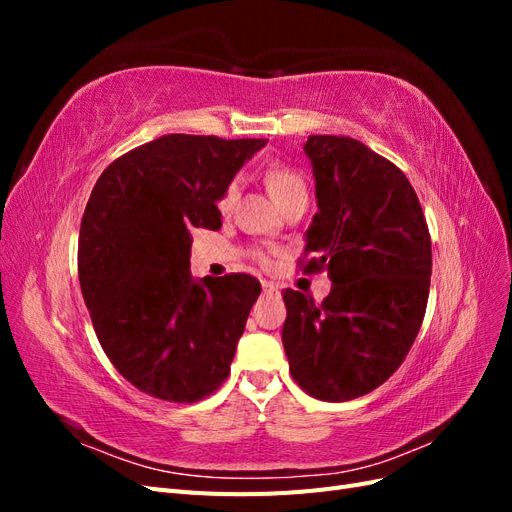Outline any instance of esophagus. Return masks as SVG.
<instances>
[{
	"label": "esophagus",
	"mask_w": 512,
	"mask_h": 512,
	"mask_svg": "<svg viewBox=\"0 0 512 512\" xmlns=\"http://www.w3.org/2000/svg\"><path fill=\"white\" fill-rule=\"evenodd\" d=\"M262 290H265L267 294H280V286L273 282H262Z\"/></svg>",
	"instance_id": "34e87169"
}]
</instances>
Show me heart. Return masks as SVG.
Masks as SVG:
<instances>
[{"label": "heart", "mask_w": 512, "mask_h": 512, "mask_svg": "<svg viewBox=\"0 0 512 512\" xmlns=\"http://www.w3.org/2000/svg\"><path fill=\"white\" fill-rule=\"evenodd\" d=\"M265 183H267L271 196L277 200V205L286 203L288 198L297 196V194H307V185H305L301 173H297V170L290 166H284V164L271 166L265 173ZM237 196H239V179H232L226 183L224 192L218 198L220 213H230L232 207H235V203H237ZM256 258L260 265H267L269 262L267 256L260 252H256Z\"/></svg>", "instance_id": "b5f03b06"}]
</instances>
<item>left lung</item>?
Masks as SVG:
<instances>
[{
  "mask_svg": "<svg viewBox=\"0 0 512 512\" xmlns=\"http://www.w3.org/2000/svg\"><path fill=\"white\" fill-rule=\"evenodd\" d=\"M320 211L307 228L303 273L329 271L322 303L286 288L282 342L290 374L322 401L378 389L421 331L431 284V237L408 177L350 136L305 143Z\"/></svg>",
  "mask_w": 512,
  "mask_h": 512,
  "instance_id": "left-lung-1",
  "label": "left lung"
}]
</instances>
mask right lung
<instances>
[{"instance_id":"obj_1","label":"right lung","mask_w":512,"mask_h":512,"mask_svg":"<svg viewBox=\"0 0 512 512\" xmlns=\"http://www.w3.org/2000/svg\"><path fill=\"white\" fill-rule=\"evenodd\" d=\"M265 138L166 134L104 168L79 232V282L108 361L173 404L215 393L260 294L247 273L190 275V230H218L226 183Z\"/></svg>"}]
</instances>
